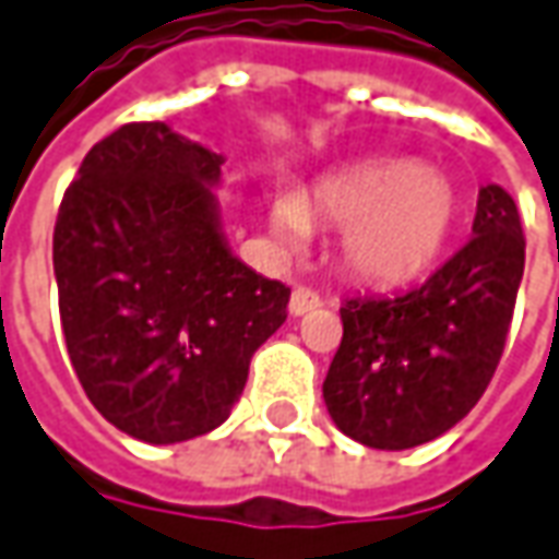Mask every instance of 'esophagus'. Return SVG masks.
<instances>
[{"label": "esophagus", "instance_id": "esophagus-1", "mask_svg": "<svg viewBox=\"0 0 559 559\" xmlns=\"http://www.w3.org/2000/svg\"><path fill=\"white\" fill-rule=\"evenodd\" d=\"M320 305H323V298L313 288H295L292 298H288V313L292 317H305V313L317 310Z\"/></svg>", "mask_w": 559, "mask_h": 559}]
</instances>
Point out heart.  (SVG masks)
Here are the masks:
<instances>
[{
  "label": "heart",
  "instance_id": "1",
  "mask_svg": "<svg viewBox=\"0 0 559 559\" xmlns=\"http://www.w3.org/2000/svg\"><path fill=\"white\" fill-rule=\"evenodd\" d=\"M459 215L455 183L440 168L376 163L313 183L305 200L280 193L271 227L286 249H301L310 221L341 230V261L362 283L400 286L433 264Z\"/></svg>",
  "mask_w": 559,
  "mask_h": 559
}]
</instances>
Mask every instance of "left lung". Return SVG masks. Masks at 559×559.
Listing matches in <instances>:
<instances>
[{"label": "left lung", "mask_w": 559, "mask_h": 559, "mask_svg": "<svg viewBox=\"0 0 559 559\" xmlns=\"http://www.w3.org/2000/svg\"><path fill=\"white\" fill-rule=\"evenodd\" d=\"M523 264L514 200L486 183L471 242L428 283L341 307L344 338L323 381L341 433L396 452L455 428L496 376Z\"/></svg>", "instance_id": "8db88e82"}]
</instances>
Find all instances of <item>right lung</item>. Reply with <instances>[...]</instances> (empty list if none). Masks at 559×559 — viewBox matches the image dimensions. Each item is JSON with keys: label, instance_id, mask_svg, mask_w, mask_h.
<instances>
[{"label": "right lung", "instance_id": "right-lung-1", "mask_svg": "<svg viewBox=\"0 0 559 559\" xmlns=\"http://www.w3.org/2000/svg\"><path fill=\"white\" fill-rule=\"evenodd\" d=\"M224 156L166 122L88 150L55 224L67 354L95 409L141 443L227 421L288 288L242 264L221 227Z\"/></svg>", "mask_w": 559, "mask_h": 559}]
</instances>
